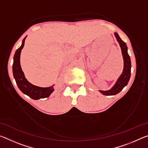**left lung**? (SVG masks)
Masks as SVG:
<instances>
[{
  "instance_id": "1",
  "label": "left lung",
  "mask_w": 148,
  "mask_h": 148,
  "mask_svg": "<svg viewBox=\"0 0 148 148\" xmlns=\"http://www.w3.org/2000/svg\"><path fill=\"white\" fill-rule=\"evenodd\" d=\"M115 36L117 39V42H119V46L121 47L123 57L124 60V68L123 73L121 76L117 79L116 84L109 91H100L104 95H115L121 91L125 86H126L129 81L130 77H131V59L127 52V46L125 42H124L120 38L117 33H114Z\"/></svg>"
}]
</instances>
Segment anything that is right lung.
I'll use <instances>...</instances> for the list:
<instances>
[{
  "mask_svg": "<svg viewBox=\"0 0 148 148\" xmlns=\"http://www.w3.org/2000/svg\"><path fill=\"white\" fill-rule=\"evenodd\" d=\"M23 39L22 45L16 50L14 57L13 63V74L16 84L19 89L23 92L24 94L28 95L29 97L34 100H38L40 99L47 98L49 97L51 92L54 91L53 86L49 87H40L35 86L34 85L27 81L25 77L23 72L22 71L21 65H20V54L21 49H23L25 44V40Z\"/></svg>",
  "mask_w": 148,
  "mask_h": 148,
  "instance_id": "right-lung-1",
  "label": "right lung"
}]
</instances>
